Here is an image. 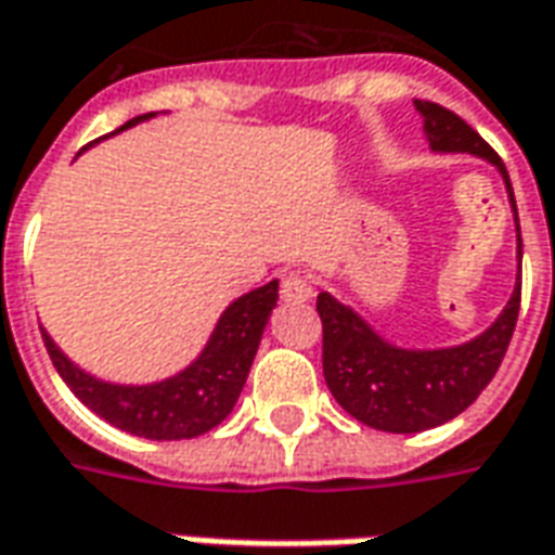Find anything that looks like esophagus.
<instances>
[{"instance_id": "34e87169", "label": "esophagus", "mask_w": 555, "mask_h": 555, "mask_svg": "<svg viewBox=\"0 0 555 555\" xmlns=\"http://www.w3.org/2000/svg\"><path fill=\"white\" fill-rule=\"evenodd\" d=\"M281 298L284 301H310L313 298V284L305 274H286L281 281Z\"/></svg>"}]
</instances>
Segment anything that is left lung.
<instances>
[{"label": "left lung", "mask_w": 555, "mask_h": 555, "mask_svg": "<svg viewBox=\"0 0 555 555\" xmlns=\"http://www.w3.org/2000/svg\"><path fill=\"white\" fill-rule=\"evenodd\" d=\"M415 109L424 121V140L436 155L469 152L493 164L502 176L517 227V281L508 305L499 310L496 320L481 334L454 347H403L376 332L347 301L334 298L332 293L317 296L325 385L352 418L385 434L430 430L469 410L475 397L496 376L520 310L522 242L514 188L505 164L451 109L430 101H415Z\"/></svg>", "instance_id": "1"}]
</instances>
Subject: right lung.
I'll list each match as a JSON object with an SVG mask.
<instances>
[{"label":"right lung","mask_w":555,"mask_h":555,"mask_svg":"<svg viewBox=\"0 0 555 555\" xmlns=\"http://www.w3.org/2000/svg\"><path fill=\"white\" fill-rule=\"evenodd\" d=\"M149 119H155V113L125 121L107 137H116ZM274 308L278 281H269L266 286H257L230 301L208 334L206 347L196 352V359L184 364L182 371L155 383L133 385L101 379L95 373L82 371L77 361H70L47 328H41V337L59 376L95 415L125 434L170 442L208 434L233 412Z\"/></svg>","instance_id":"obj_1"}]
</instances>
